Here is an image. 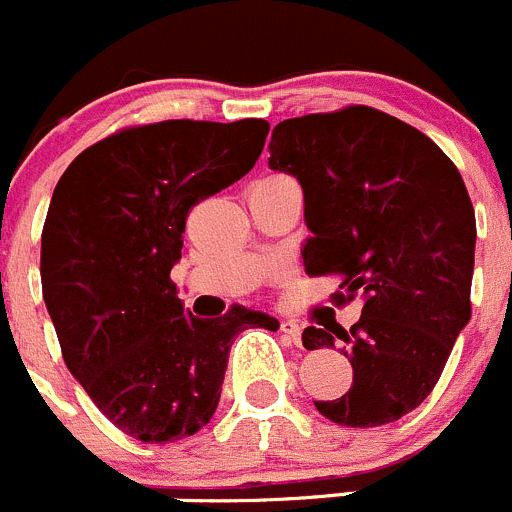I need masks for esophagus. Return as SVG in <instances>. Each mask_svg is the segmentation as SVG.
Here are the masks:
<instances>
[{
  "label": "esophagus",
  "mask_w": 512,
  "mask_h": 512,
  "mask_svg": "<svg viewBox=\"0 0 512 512\" xmlns=\"http://www.w3.org/2000/svg\"><path fill=\"white\" fill-rule=\"evenodd\" d=\"M279 330L284 332V335H287L292 342L302 340V325H299V322H294V320H281Z\"/></svg>",
  "instance_id": "obj_1"
}]
</instances>
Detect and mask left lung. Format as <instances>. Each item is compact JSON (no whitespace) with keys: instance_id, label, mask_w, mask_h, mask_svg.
Masks as SVG:
<instances>
[{"instance_id":"1","label":"left lung","mask_w":512,"mask_h":512,"mask_svg":"<svg viewBox=\"0 0 512 512\" xmlns=\"http://www.w3.org/2000/svg\"><path fill=\"white\" fill-rule=\"evenodd\" d=\"M269 167L304 192L309 276L340 274L337 304L363 299L350 330L307 327V350L342 345L353 386L314 401L340 426L370 429L414 411L470 322L475 210L452 159L406 121L370 106L274 126Z\"/></svg>"}]
</instances>
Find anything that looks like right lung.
Here are the masks:
<instances>
[{
	"label": "right lung",
	"instance_id": "1",
	"mask_svg": "<svg viewBox=\"0 0 512 512\" xmlns=\"http://www.w3.org/2000/svg\"><path fill=\"white\" fill-rule=\"evenodd\" d=\"M269 121L129 126L70 162L42 225V297L63 360L101 414L149 444L213 419L238 332L279 322L233 304L200 320L172 266L192 205L251 170Z\"/></svg>",
	"mask_w": 512,
	"mask_h": 512
}]
</instances>
